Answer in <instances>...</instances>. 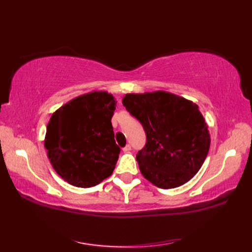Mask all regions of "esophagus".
Listing matches in <instances>:
<instances>
[{"instance_id":"obj_1","label":"esophagus","mask_w":252,"mask_h":252,"mask_svg":"<svg viewBox=\"0 0 252 252\" xmlns=\"http://www.w3.org/2000/svg\"><path fill=\"white\" fill-rule=\"evenodd\" d=\"M122 151L125 152V153H129L131 151V145H130V144H126V147L122 148Z\"/></svg>"}]
</instances>
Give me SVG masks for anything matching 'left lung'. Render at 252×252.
Masks as SVG:
<instances>
[{
  "mask_svg": "<svg viewBox=\"0 0 252 252\" xmlns=\"http://www.w3.org/2000/svg\"><path fill=\"white\" fill-rule=\"evenodd\" d=\"M122 104L146 133V145L136 155L144 178L164 189L194 178L210 147L208 126L198 106L165 91L126 94Z\"/></svg>",
  "mask_w": 252,
  "mask_h": 252,
  "instance_id": "1",
  "label": "left lung"
}]
</instances>
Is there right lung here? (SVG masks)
<instances>
[{
    "mask_svg": "<svg viewBox=\"0 0 252 252\" xmlns=\"http://www.w3.org/2000/svg\"><path fill=\"white\" fill-rule=\"evenodd\" d=\"M115 109L112 94L93 91L52 115L44 147L52 167L67 183L88 189L111 175L120 154L111 126Z\"/></svg>",
    "mask_w": 252,
    "mask_h": 252,
    "instance_id": "obj_1",
    "label": "right lung"
}]
</instances>
